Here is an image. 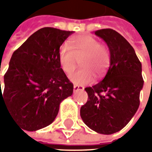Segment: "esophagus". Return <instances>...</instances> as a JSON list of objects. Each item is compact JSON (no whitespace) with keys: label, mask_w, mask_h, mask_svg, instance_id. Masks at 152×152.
I'll list each match as a JSON object with an SVG mask.
<instances>
[{"label":"esophagus","mask_w":152,"mask_h":152,"mask_svg":"<svg viewBox=\"0 0 152 152\" xmlns=\"http://www.w3.org/2000/svg\"><path fill=\"white\" fill-rule=\"evenodd\" d=\"M85 88H84V86H82V85H73V91L74 92H76V91H83Z\"/></svg>","instance_id":"esophagus-1"}]
</instances>
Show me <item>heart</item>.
Returning <instances> with one entry per match:
<instances>
[{
  "label": "heart",
  "instance_id": "heart-1",
  "mask_svg": "<svg viewBox=\"0 0 152 152\" xmlns=\"http://www.w3.org/2000/svg\"><path fill=\"white\" fill-rule=\"evenodd\" d=\"M61 69L67 73H73L80 60L81 68L70 76V80L77 85H85L100 77L110 64V51L106 45L101 44L93 36L79 35L73 38L67 45H62L58 55Z\"/></svg>",
  "mask_w": 152,
  "mask_h": 152
}]
</instances>
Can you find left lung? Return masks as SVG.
Wrapping results in <instances>:
<instances>
[{
  "instance_id": "8db88e82",
  "label": "left lung",
  "mask_w": 152,
  "mask_h": 152,
  "mask_svg": "<svg viewBox=\"0 0 152 152\" xmlns=\"http://www.w3.org/2000/svg\"><path fill=\"white\" fill-rule=\"evenodd\" d=\"M95 34L107 45L110 67L100 83L85 89L88 101L80 108V116L92 130L112 134L124 129L139 108L144 85L141 62L119 33L104 28Z\"/></svg>"
}]
</instances>
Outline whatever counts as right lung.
I'll list each match as a JSON object with an SVG mask.
<instances>
[{
    "mask_svg": "<svg viewBox=\"0 0 152 152\" xmlns=\"http://www.w3.org/2000/svg\"><path fill=\"white\" fill-rule=\"evenodd\" d=\"M73 31L45 27L30 35L11 57L0 81L1 102L23 129L35 131L55 120L59 106L71 96L73 85L61 69L60 46Z\"/></svg>",
    "mask_w": 152,
    "mask_h": 152,
    "instance_id": "add662e5",
    "label": "right lung"
}]
</instances>
